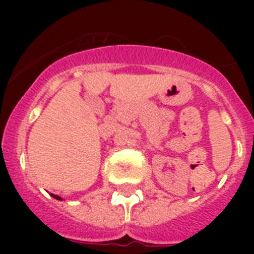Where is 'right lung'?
Wrapping results in <instances>:
<instances>
[{
    "label": "right lung",
    "instance_id": "obj_1",
    "mask_svg": "<svg viewBox=\"0 0 254 254\" xmlns=\"http://www.w3.org/2000/svg\"><path fill=\"white\" fill-rule=\"evenodd\" d=\"M51 196L55 197V199H59V200H62V197H61V196H58V195H54V193H51Z\"/></svg>",
    "mask_w": 254,
    "mask_h": 254
}]
</instances>
